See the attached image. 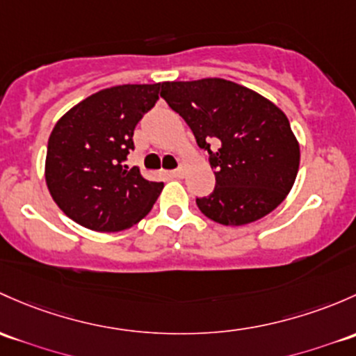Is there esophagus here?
<instances>
[{"label": "esophagus", "mask_w": 356, "mask_h": 356, "mask_svg": "<svg viewBox=\"0 0 356 356\" xmlns=\"http://www.w3.org/2000/svg\"><path fill=\"white\" fill-rule=\"evenodd\" d=\"M184 172H186V165L184 163H181V165L175 168V170H172V175L177 179H181V177H184Z\"/></svg>", "instance_id": "esophagus-1"}]
</instances>
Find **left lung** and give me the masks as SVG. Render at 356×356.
<instances>
[{
    "label": "left lung",
    "instance_id": "obj_1",
    "mask_svg": "<svg viewBox=\"0 0 356 356\" xmlns=\"http://www.w3.org/2000/svg\"><path fill=\"white\" fill-rule=\"evenodd\" d=\"M160 95L209 153L215 189L196 197L204 216L220 225H247L285 200L297 177L300 147L282 109L223 78L163 81Z\"/></svg>",
    "mask_w": 356,
    "mask_h": 356
}]
</instances>
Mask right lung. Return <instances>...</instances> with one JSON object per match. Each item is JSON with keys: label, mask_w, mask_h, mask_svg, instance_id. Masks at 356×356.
<instances>
[{"label": "right lung", "mask_w": 356, "mask_h": 356, "mask_svg": "<svg viewBox=\"0 0 356 356\" xmlns=\"http://www.w3.org/2000/svg\"><path fill=\"white\" fill-rule=\"evenodd\" d=\"M162 85H118L81 100L56 122L47 143L46 184L78 225L119 232L148 215L163 182L126 165L134 128L159 100Z\"/></svg>", "instance_id": "add662e5"}]
</instances>
